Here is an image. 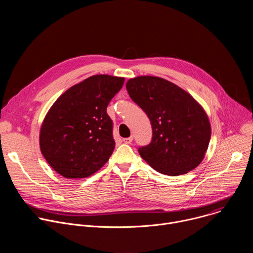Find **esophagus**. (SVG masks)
<instances>
[{
    "label": "esophagus",
    "mask_w": 253,
    "mask_h": 253,
    "mask_svg": "<svg viewBox=\"0 0 253 253\" xmlns=\"http://www.w3.org/2000/svg\"><path fill=\"white\" fill-rule=\"evenodd\" d=\"M132 140H133V137H128V138H123V142L125 143V144H130L131 142H132Z\"/></svg>",
    "instance_id": "34e87169"
}]
</instances>
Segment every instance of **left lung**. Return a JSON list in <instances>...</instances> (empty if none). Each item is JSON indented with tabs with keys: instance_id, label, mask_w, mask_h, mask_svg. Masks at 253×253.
<instances>
[{
	"instance_id": "1",
	"label": "left lung",
	"mask_w": 253,
	"mask_h": 253,
	"mask_svg": "<svg viewBox=\"0 0 253 253\" xmlns=\"http://www.w3.org/2000/svg\"><path fill=\"white\" fill-rule=\"evenodd\" d=\"M126 89L152 126V140L138 149L140 156L157 172L169 176L196 168L211 137L210 122L202 106L182 88L159 77L129 79Z\"/></svg>"
}]
</instances>
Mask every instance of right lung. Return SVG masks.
<instances>
[{"mask_svg":"<svg viewBox=\"0 0 253 253\" xmlns=\"http://www.w3.org/2000/svg\"><path fill=\"white\" fill-rule=\"evenodd\" d=\"M123 77L94 75L64 92L52 105L40 130V149L65 178H85L109 160L115 148L107 106Z\"/></svg>","mask_w":253,"mask_h":253,"instance_id":"add662e5","label":"right lung"}]
</instances>
